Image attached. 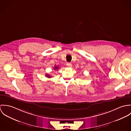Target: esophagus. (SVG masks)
I'll return each mask as SVG.
<instances>
[{
  "label": "esophagus",
  "mask_w": 131,
  "mask_h": 131,
  "mask_svg": "<svg viewBox=\"0 0 131 131\" xmlns=\"http://www.w3.org/2000/svg\"><path fill=\"white\" fill-rule=\"evenodd\" d=\"M67 66L68 68H71L72 67V64L71 63H67Z\"/></svg>",
  "instance_id": "34e87169"
}]
</instances>
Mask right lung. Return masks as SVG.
Segmentation results:
<instances>
[{
  "label": "right lung",
  "instance_id": "right-lung-1",
  "mask_svg": "<svg viewBox=\"0 0 131 131\" xmlns=\"http://www.w3.org/2000/svg\"><path fill=\"white\" fill-rule=\"evenodd\" d=\"M58 68H58V67H57V66H55V67H54V70H57V69H58ZM46 76L47 78H51V76H50L49 75H46Z\"/></svg>",
  "mask_w": 131,
  "mask_h": 131
}]
</instances>
